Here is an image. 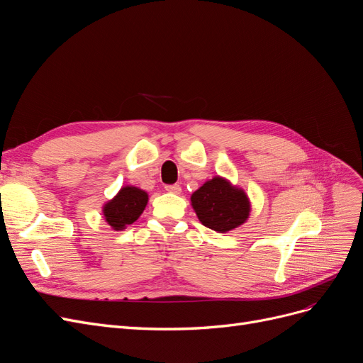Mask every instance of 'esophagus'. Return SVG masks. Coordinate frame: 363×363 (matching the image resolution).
Masks as SVG:
<instances>
[{"mask_svg": "<svg viewBox=\"0 0 363 363\" xmlns=\"http://www.w3.org/2000/svg\"><path fill=\"white\" fill-rule=\"evenodd\" d=\"M164 191H168L171 194H180L182 188H180V184H167L164 186Z\"/></svg>", "mask_w": 363, "mask_h": 363, "instance_id": "obj_1", "label": "esophagus"}]
</instances>
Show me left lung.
Segmentation results:
<instances>
[{
    "label": "left lung",
    "mask_w": 363,
    "mask_h": 363,
    "mask_svg": "<svg viewBox=\"0 0 363 363\" xmlns=\"http://www.w3.org/2000/svg\"><path fill=\"white\" fill-rule=\"evenodd\" d=\"M192 207L203 225L225 233L247 221L250 201L242 189L233 188L227 180L215 177L206 182L191 196Z\"/></svg>",
    "instance_id": "8db88e82"
}]
</instances>
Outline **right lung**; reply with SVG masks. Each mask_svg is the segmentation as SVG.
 Returning a JSON list of instances; mask_svg holds the SVG:
<instances>
[{"mask_svg":"<svg viewBox=\"0 0 363 363\" xmlns=\"http://www.w3.org/2000/svg\"><path fill=\"white\" fill-rule=\"evenodd\" d=\"M148 203L145 191L135 186H125L121 189L113 200L104 206V216L107 224L115 230H123L125 225L133 224L144 212Z\"/></svg>","mask_w":363,"mask_h":363,"instance_id":"right-lung-1","label":"right lung"}]
</instances>
